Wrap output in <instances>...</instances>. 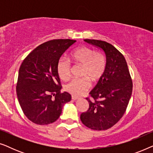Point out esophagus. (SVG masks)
<instances>
[{"instance_id": "34e87169", "label": "esophagus", "mask_w": 153, "mask_h": 153, "mask_svg": "<svg viewBox=\"0 0 153 153\" xmlns=\"http://www.w3.org/2000/svg\"><path fill=\"white\" fill-rule=\"evenodd\" d=\"M72 99L73 100H79V97H76V96L72 95Z\"/></svg>"}]
</instances>
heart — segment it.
<instances>
[{"instance_id": "obj_1", "label": "heart", "mask_w": 153, "mask_h": 153, "mask_svg": "<svg viewBox=\"0 0 153 153\" xmlns=\"http://www.w3.org/2000/svg\"><path fill=\"white\" fill-rule=\"evenodd\" d=\"M70 58L75 63L83 67L80 79H73L65 85V90L74 96L85 93L91 85L89 80L95 83L101 79L106 67V58L102 53L91 48L82 46L70 53ZM70 63L65 58H60L57 65L58 76L67 80L70 75Z\"/></svg>"}]
</instances>
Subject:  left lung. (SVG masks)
I'll use <instances>...</instances> for the list:
<instances>
[{
  "label": "left lung",
  "instance_id": "8db88e82",
  "mask_svg": "<svg viewBox=\"0 0 153 153\" xmlns=\"http://www.w3.org/2000/svg\"><path fill=\"white\" fill-rule=\"evenodd\" d=\"M102 49L106 56L105 72L90 92L93 100L87 111L81 114L83 125L94 130H105L114 126L125 114L132 92V81L125 58L118 50L106 42L84 39Z\"/></svg>",
  "mask_w": 153,
  "mask_h": 153
}]
</instances>
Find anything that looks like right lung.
Segmentation results:
<instances>
[{
  "instance_id": "obj_1",
  "label": "right lung",
  "mask_w": 153,
  "mask_h": 153,
  "mask_svg": "<svg viewBox=\"0 0 153 153\" xmlns=\"http://www.w3.org/2000/svg\"><path fill=\"white\" fill-rule=\"evenodd\" d=\"M76 40L53 39L30 52L21 65L16 95L27 118L37 125H49L57 120L62 108L71 100L61 85L57 65L64 52Z\"/></svg>"
}]
</instances>
